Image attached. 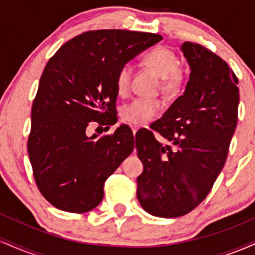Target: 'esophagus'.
<instances>
[{
    "mask_svg": "<svg viewBox=\"0 0 255 255\" xmlns=\"http://www.w3.org/2000/svg\"><path fill=\"white\" fill-rule=\"evenodd\" d=\"M131 130H133V134H135L136 131H137V127H135V126H133V127H131Z\"/></svg>",
    "mask_w": 255,
    "mask_h": 255,
    "instance_id": "34e87169",
    "label": "esophagus"
}]
</instances>
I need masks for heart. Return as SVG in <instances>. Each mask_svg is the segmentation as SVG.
Masks as SVG:
<instances>
[{
	"label": "heart",
	"mask_w": 255,
	"mask_h": 255,
	"mask_svg": "<svg viewBox=\"0 0 255 255\" xmlns=\"http://www.w3.org/2000/svg\"><path fill=\"white\" fill-rule=\"evenodd\" d=\"M146 66L156 71L163 79V91L169 95L177 92L183 83V73L181 71L180 60L176 52L168 46H157L148 52L144 58ZM131 68L125 64L119 69L116 75V90L120 96L127 95L130 89ZM160 109V102L154 99L136 98L125 104L121 109V118L125 122L142 126L152 121Z\"/></svg>",
	"instance_id": "b5f03b06"
}]
</instances>
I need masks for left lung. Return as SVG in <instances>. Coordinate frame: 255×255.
Wrapping results in <instances>:
<instances>
[{
  "label": "left lung",
  "instance_id": "obj_1",
  "mask_svg": "<svg viewBox=\"0 0 255 255\" xmlns=\"http://www.w3.org/2000/svg\"><path fill=\"white\" fill-rule=\"evenodd\" d=\"M191 67L186 91L151 130L137 139L144 171L137 177V200L146 212L175 218L194 210L222 171L238 124V78L224 60L197 43L181 45Z\"/></svg>",
  "mask_w": 255,
  "mask_h": 255
}]
</instances>
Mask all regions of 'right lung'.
<instances>
[{
    "instance_id": "1",
    "label": "right lung",
    "mask_w": 255,
    "mask_h": 255,
    "mask_svg": "<svg viewBox=\"0 0 255 255\" xmlns=\"http://www.w3.org/2000/svg\"><path fill=\"white\" fill-rule=\"evenodd\" d=\"M162 40L126 30H97L63 44L46 63L31 111L27 151L36 184L58 210L91 211L104 182L134 150L129 128L86 135L91 124L115 125L119 69Z\"/></svg>"
}]
</instances>
